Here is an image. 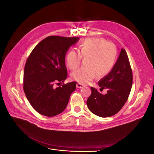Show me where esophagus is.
I'll list each match as a JSON object with an SVG mask.
<instances>
[{"instance_id":"1","label":"esophagus","mask_w":154,"mask_h":154,"mask_svg":"<svg viewBox=\"0 0 154 154\" xmlns=\"http://www.w3.org/2000/svg\"><path fill=\"white\" fill-rule=\"evenodd\" d=\"M83 87H85V86L83 85V84H81V83H78L77 84H76V87H77V88H83Z\"/></svg>"}]
</instances>
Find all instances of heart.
I'll return each mask as SVG.
<instances>
[{
    "label": "heart",
    "mask_w": 154,
    "mask_h": 154,
    "mask_svg": "<svg viewBox=\"0 0 154 154\" xmlns=\"http://www.w3.org/2000/svg\"><path fill=\"white\" fill-rule=\"evenodd\" d=\"M82 58H86L85 67L71 74L72 80L81 84H87L94 79L108 74L113 69L117 58V49L114 44L99 38H88L78 47V52L71 49L66 54L67 66L71 70L77 69Z\"/></svg>",
    "instance_id": "1"
}]
</instances>
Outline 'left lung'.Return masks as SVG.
<instances>
[{
    "mask_svg": "<svg viewBox=\"0 0 154 154\" xmlns=\"http://www.w3.org/2000/svg\"><path fill=\"white\" fill-rule=\"evenodd\" d=\"M102 94L91 87L92 93L87 100L88 109L101 118L114 116L122 109L129 96L132 86V71L127 52L123 48L112 71L98 82Z\"/></svg>",
    "mask_w": 154,
    "mask_h": 154,
    "instance_id": "8db88e82",
    "label": "left lung"
}]
</instances>
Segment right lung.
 Here are the masks:
<instances>
[{"label": "right lung", "instance_id": "add662e5", "mask_svg": "<svg viewBox=\"0 0 154 154\" xmlns=\"http://www.w3.org/2000/svg\"><path fill=\"white\" fill-rule=\"evenodd\" d=\"M79 37L50 36L42 40L27 58L24 72V91L33 109L48 117L66 109L76 82L62 83L67 77L65 57ZM60 86L55 87V84Z\"/></svg>", "mask_w": 154, "mask_h": 154}]
</instances>
